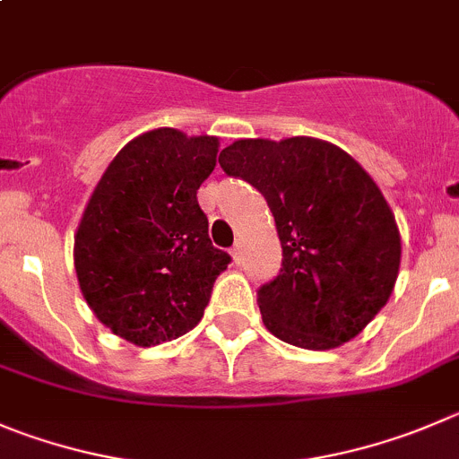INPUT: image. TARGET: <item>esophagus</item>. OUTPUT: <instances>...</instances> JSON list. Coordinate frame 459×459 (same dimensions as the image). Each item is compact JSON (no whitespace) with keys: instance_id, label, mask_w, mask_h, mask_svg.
<instances>
[{"instance_id":"34e87169","label":"esophagus","mask_w":459,"mask_h":459,"mask_svg":"<svg viewBox=\"0 0 459 459\" xmlns=\"http://www.w3.org/2000/svg\"><path fill=\"white\" fill-rule=\"evenodd\" d=\"M230 255H233L235 263H239L242 260V242H235L233 249H230Z\"/></svg>"}]
</instances>
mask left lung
<instances>
[{"mask_svg":"<svg viewBox=\"0 0 459 459\" xmlns=\"http://www.w3.org/2000/svg\"><path fill=\"white\" fill-rule=\"evenodd\" d=\"M221 169L267 199L282 263L258 288L272 335L301 349L344 344L378 315L401 264L387 201L353 158L315 138L238 140Z\"/></svg>","mask_w":459,"mask_h":459,"instance_id":"obj_1","label":"left lung"}]
</instances>
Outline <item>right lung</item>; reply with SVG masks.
<instances>
[{
    "instance_id": "1",
    "label": "right lung",
    "mask_w": 459,
    "mask_h": 459,
    "mask_svg": "<svg viewBox=\"0 0 459 459\" xmlns=\"http://www.w3.org/2000/svg\"><path fill=\"white\" fill-rule=\"evenodd\" d=\"M217 147V138L174 128L143 133L115 156L85 208L74 238L81 292L97 319L133 344L192 331L229 267L196 201Z\"/></svg>"
}]
</instances>
